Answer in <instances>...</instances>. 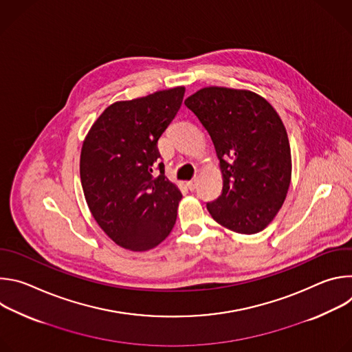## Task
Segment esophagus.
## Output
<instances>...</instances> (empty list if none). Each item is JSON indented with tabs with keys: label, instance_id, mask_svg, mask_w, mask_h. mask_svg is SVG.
<instances>
[{
	"label": "esophagus",
	"instance_id": "1",
	"mask_svg": "<svg viewBox=\"0 0 352 352\" xmlns=\"http://www.w3.org/2000/svg\"><path fill=\"white\" fill-rule=\"evenodd\" d=\"M186 186L189 188V190H195V189H196V186H197V179L195 178V179L189 181V182L186 184Z\"/></svg>",
	"mask_w": 352,
	"mask_h": 352
}]
</instances>
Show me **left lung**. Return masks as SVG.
Returning <instances> with one entry per match:
<instances>
[{
    "label": "left lung",
    "mask_w": 352,
    "mask_h": 352,
    "mask_svg": "<svg viewBox=\"0 0 352 352\" xmlns=\"http://www.w3.org/2000/svg\"><path fill=\"white\" fill-rule=\"evenodd\" d=\"M208 129L223 175V190L208 204L212 217L238 234L265 230L281 209L291 184L285 126L255 91L209 86L185 100Z\"/></svg>",
    "instance_id": "8db88e82"
}]
</instances>
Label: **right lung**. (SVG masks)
<instances>
[{
    "label": "right lung",
    "mask_w": 352,
    "mask_h": 352,
    "mask_svg": "<svg viewBox=\"0 0 352 352\" xmlns=\"http://www.w3.org/2000/svg\"><path fill=\"white\" fill-rule=\"evenodd\" d=\"M184 86L109 106L89 129L80 152V182L89 210L117 245L144 252L162 243L182 197L164 175L155 177L157 142L178 113Z\"/></svg>",
    "instance_id": "obj_1"
}]
</instances>
